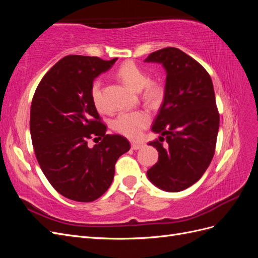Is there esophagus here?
I'll return each instance as SVG.
<instances>
[{
    "label": "esophagus",
    "instance_id": "obj_1",
    "mask_svg": "<svg viewBox=\"0 0 258 258\" xmlns=\"http://www.w3.org/2000/svg\"><path fill=\"white\" fill-rule=\"evenodd\" d=\"M142 147H143V143H138V142H132L131 143V148H132V150H135V151L140 150V148H142Z\"/></svg>",
    "mask_w": 258,
    "mask_h": 258
}]
</instances>
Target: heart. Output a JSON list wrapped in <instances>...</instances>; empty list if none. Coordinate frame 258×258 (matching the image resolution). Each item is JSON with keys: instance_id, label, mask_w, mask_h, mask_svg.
I'll use <instances>...</instances> for the list:
<instances>
[{"instance_id": "1", "label": "heart", "mask_w": 258, "mask_h": 258, "mask_svg": "<svg viewBox=\"0 0 258 258\" xmlns=\"http://www.w3.org/2000/svg\"><path fill=\"white\" fill-rule=\"evenodd\" d=\"M116 75L127 87L135 91H140L141 98L147 104H158L165 95L162 86L158 82L150 80L148 74L135 62L128 61L121 64L117 70ZM90 97L93 105L99 112L106 110L101 81L96 80L91 84ZM150 121L151 116L144 110L121 112L112 120V128L119 135L129 139H137L141 136Z\"/></svg>"}]
</instances>
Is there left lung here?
I'll list each match as a JSON object with an SVG mask.
<instances>
[{
	"instance_id": "1",
	"label": "left lung",
	"mask_w": 258,
	"mask_h": 258,
	"mask_svg": "<svg viewBox=\"0 0 258 258\" xmlns=\"http://www.w3.org/2000/svg\"><path fill=\"white\" fill-rule=\"evenodd\" d=\"M145 61L167 71L165 98L152 130L158 161L148 169L150 181L176 192L199 181L212 161L220 127L212 80L199 62L175 47L152 52ZM165 145H163V142Z\"/></svg>"
}]
</instances>
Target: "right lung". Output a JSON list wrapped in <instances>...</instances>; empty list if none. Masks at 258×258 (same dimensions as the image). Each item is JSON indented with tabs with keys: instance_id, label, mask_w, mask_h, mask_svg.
Returning a JSON list of instances; mask_svg holds the SVG:
<instances>
[{
	"instance_id": "add662e5",
	"label": "right lung",
	"mask_w": 258,
	"mask_h": 258,
	"mask_svg": "<svg viewBox=\"0 0 258 258\" xmlns=\"http://www.w3.org/2000/svg\"><path fill=\"white\" fill-rule=\"evenodd\" d=\"M116 60L62 58L44 75L31 103L30 132L38 165L53 188L74 201L102 196L112 184L117 159L130 150L124 137L105 135L90 97L93 80ZM95 136L103 140L89 148Z\"/></svg>"
}]
</instances>
